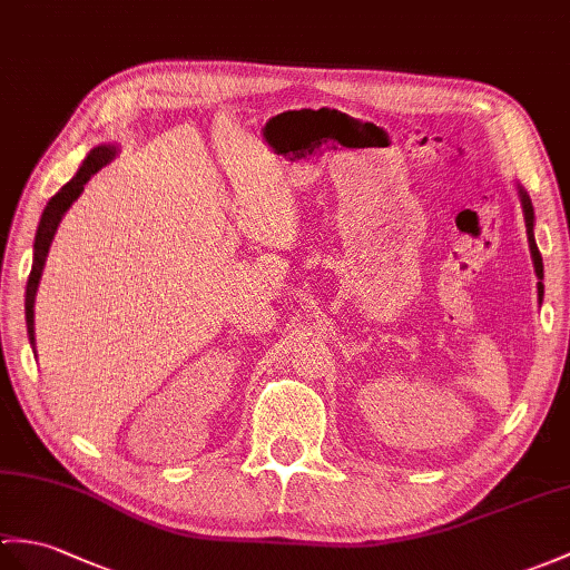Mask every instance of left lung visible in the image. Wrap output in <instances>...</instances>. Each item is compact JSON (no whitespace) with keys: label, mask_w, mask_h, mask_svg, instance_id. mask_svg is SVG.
Masks as SVG:
<instances>
[{"label":"left lung","mask_w":570,"mask_h":570,"mask_svg":"<svg viewBox=\"0 0 570 570\" xmlns=\"http://www.w3.org/2000/svg\"><path fill=\"white\" fill-rule=\"evenodd\" d=\"M520 196H522V208H524V220H527L529 249H532V257H534V272H537L539 279H544V262H541V253H539V247L534 243V233H532V228H534V208H532V202H529L527 191L520 189ZM541 296H544V284L539 282V301H541Z\"/></svg>","instance_id":"obj_1"}]
</instances>
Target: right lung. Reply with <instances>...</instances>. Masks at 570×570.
Wrapping results in <instances>:
<instances>
[{
	"mask_svg": "<svg viewBox=\"0 0 570 570\" xmlns=\"http://www.w3.org/2000/svg\"><path fill=\"white\" fill-rule=\"evenodd\" d=\"M116 153L111 148H106V145H99V148L91 150L82 167H79L77 175L65 184V187L50 198L41 223H38V233H36V243H33V267L29 274V284H26V325H29V340L31 345L36 342L33 337V303H36V291H38V282H41V274H43V264L48 257V249L52 243V235L58 230V223L62 220V214L72 206L75 198L85 191V184L97 175V171L106 165L111 163V157Z\"/></svg>",
	"mask_w": 570,
	"mask_h": 570,
	"instance_id": "1",
	"label": "right lung"
}]
</instances>
